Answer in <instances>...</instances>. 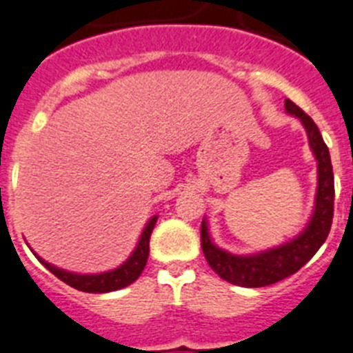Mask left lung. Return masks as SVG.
<instances>
[{"label": "left lung", "instance_id": "left-lung-1", "mask_svg": "<svg viewBox=\"0 0 353 353\" xmlns=\"http://www.w3.org/2000/svg\"><path fill=\"white\" fill-rule=\"evenodd\" d=\"M287 112L301 120L309 134L310 149L318 159V195L316 210L310 224L298 239L276 250L254 254V256H235L221 251L212 244L206 224H201V248L210 268L219 276L233 285L241 287H265L276 283L283 278L300 271L305 263L312 259L316 251L327 241L334 219V172L328 147L325 145L318 125L309 114H305L294 102L285 100Z\"/></svg>", "mask_w": 353, "mask_h": 353}]
</instances>
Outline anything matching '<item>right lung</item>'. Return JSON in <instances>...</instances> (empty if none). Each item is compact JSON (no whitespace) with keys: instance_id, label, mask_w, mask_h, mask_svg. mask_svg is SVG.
Masks as SVG:
<instances>
[{"instance_id":"right-lung-1","label":"right lung","mask_w":353,"mask_h":353,"mask_svg":"<svg viewBox=\"0 0 353 353\" xmlns=\"http://www.w3.org/2000/svg\"><path fill=\"white\" fill-rule=\"evenodd\" d=\"M156 221L158 217H152L147 224V228L143 230L140 236V242H138V248L134 250V253L131 254V259L127 260L123 265H120L114 271L103 272V274H73V272L62 271V269L53 268L48 262H43V265L48 269L50 272H53L59 280H62L64 283L71 285L73 289H79V291L84 292H111L118 291L121 287L131 285L136 278L140 276L141 271L145 269V263L149 259V241L150 233H152L154 226H156Z\"/></svg>"}]
</instances>
